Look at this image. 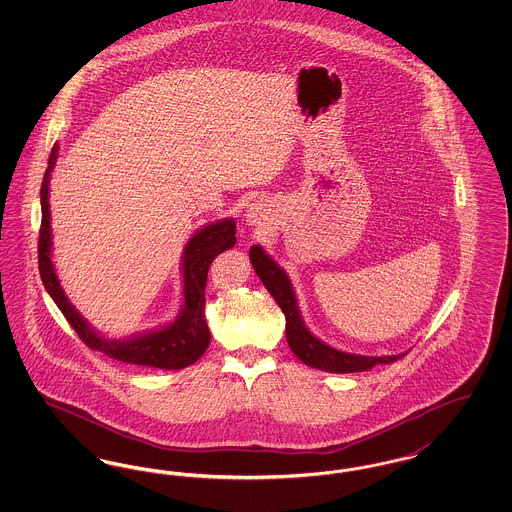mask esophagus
<instances>
[{
    "mask_svg": "<svg viewBox=\"0 0 512 512\" xmlns=\"http://www.w3.org/2000/svg\"><path fill=\"white\" fill-rule=\"evenodd\" d=\"M267 211V203H263V201H255V203H251V205H249L245 219H247L249 224H261V222H265V220H267Z\"/></svg>",
    "mask_w": 512,
    "mask_h": 512,
    "instance_id": "34e87169",
    "label": "esophagus"
}]
</instances>
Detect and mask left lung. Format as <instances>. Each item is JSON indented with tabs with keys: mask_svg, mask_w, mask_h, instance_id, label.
<instances>
[{
	"mask_svg": "<svg viewBox=\"0 0 512 512\" xmlns=\"http://www.w3.org/2000/svg\"><path fill=\"white\" fill-rule=\"evenodd\" d=\"M249 259L268 293L274 297V301L286 315L288 345L297 355V359H301L305 365L326 370V372H334V374H347V372L370 370L376 365H390L405 355L401 353V355H388V357H366V355L345 353L326 345L324 341L315 338L305 326L288 274L278 267L265 253V249L259 245H253L249 249Z\"/></svg>",
	"mask_w": 512,
	"mask_h": 512,
	"instance_id": "left-lung-1",
	"label": "left lung"
}]
</instances>
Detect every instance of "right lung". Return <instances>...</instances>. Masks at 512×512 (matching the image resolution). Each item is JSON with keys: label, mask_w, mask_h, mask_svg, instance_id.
Here are the masks:
<instances>
[{"label": "right lung", "mask_w": 512, "mask_h": 512, "mask_svg": "<svg viewBox=\"0 0 512 512\" xmlns=\"http://www.w3.org/2000/svg\"><path fill=\"white\" fill-rule=\"evenodd\" d=\"M55 144L49 155L48 169L44 174L40 201H42V226H40V240H38V267L51 299L57 303L61 313L69 320L78 338L84 341L90 349L101 351L109 359L128 363V365L149 366V368H163V370H180L186 366L194 365L195 361L205 353L209 347L211 334L205 320V286H207V272L213 259L234 247L236 244V222L234 219H222L205 228L197 230L192 240L184 247L182 255V278H184V303L182 311L174 322L138 334L128 340H107L99 336L98 332L88 324V320L80 317L74 309L69 297L63 292L55 267L51 263V226H49V176L53 165L57 161Z\"/></svg>", "instance_id": "right-lung-1"}]
</instances>
